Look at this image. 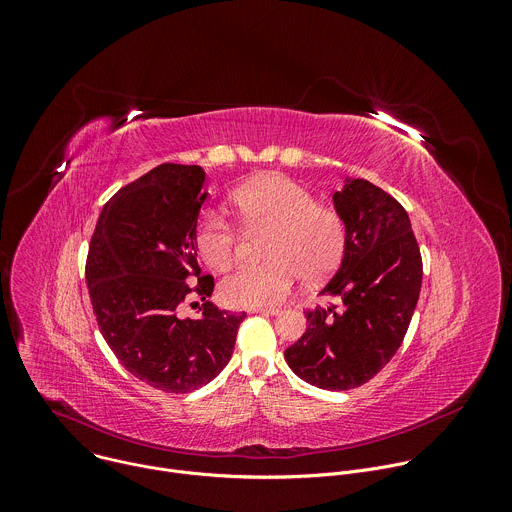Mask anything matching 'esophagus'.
I'll return each mask as SVG.
<instances>
[{
	"label": "esophagus",
	"mask_w": 512,
	"mask_h": 512,
	"mask_svg": "<svg viewBox=\"0 0 512 512\" xmlns=\"http://www.w3.org/2000/svg\"><path fill=\"white\" fill-rule=\"evenodd\" d=\"M249 314H267V316H275L279 314L277 308H249Z\"/></svg>",
	"instance_id": "1"
}]
</instances>
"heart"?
I'll list each match as a JSON object with an SVG mask.
<instances>
[{"mask_svg": "<svg viewBox=\"0 0 512 512\" xmlns=\"http://www.w3.org/2000/svg\"><path fill=\"white\" fill-rule=\"evenodd\" d=\"M247 229H269L263 247L267 261L243 265L221 283L229 306L267 308L283 302L298 277L306 283L328 279L342 261L346 227L340 214L316 204L310 190L285 176H261L231 196ZM194 245L202 261L223 271L237 257L239 233L218 208L200 212L194 225Z\"/></svg>", "mask_w": 512, "mask_h": 512, "instance_id": "b5f03b06", "label": "heart"}]
</instances>
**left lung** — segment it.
<instances>
[{"instance_id": "1", "label": "left lung", "mask_w": 512, "mask_h": 512, "mask_svg": "<svg viewBox=\"0 0 512 512\" xmlns=\"http://www.w3.org/2000/svg\"><path fill=\"white\" fill-rule=\"evenodd\" d=\"M346 227V249L320 294L340 306L306 312L304 336L285 348L306 383L348 391L371 381L399 350L419 300L423 265L405 208L362 178L332 194Z\"/></svg>"}]
</instances>
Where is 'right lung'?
Returning <instances> with one entry per match:
<instances>
[{"label":"right lung","mask_w":512,"mask_h":512,"mask_svg":"<svg viewBox=\"0 0 512 512\" xmlns=\"http://www.w3.org/2000/svg\"><path fill=\"white\" fill-rule=\"evenodd\" d=\"M204 178L200 166L162 164L123 186L103 206L87 257L105 342L133 377L166 393H190L221 373L247 316L206 300L214 279L200 275L194 245ZM188 295L205 302L196 321L177 316Z\"/></svg>","instance_id":"right-lung-1"}]
</instances>
